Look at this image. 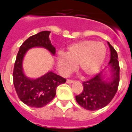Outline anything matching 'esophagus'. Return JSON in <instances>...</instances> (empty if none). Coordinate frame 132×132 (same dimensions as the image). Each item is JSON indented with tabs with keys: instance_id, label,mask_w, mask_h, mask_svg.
I'll list each match as a JSON object with an SVG mask.
<instances>
[{
	"instance_id": "obj_1",
	"label": "esophagus",
	"mask_w": 132,
	"mask_h": 132,
	"mask_svg": "<svg viewBox=\"0 0 132 132\" xmlns=\"http://www.w3.org/2000/svg\"><path fill=\"white\" fill-rule=\"evenodd\" d=\"M74 82L73 80H71V79H67V83H69V84H71V83H73Z\"/></svg>"
}]
</instances>
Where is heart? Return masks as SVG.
<instances>
[{"mask_svg":"<svg viewBox=\"0 0 132 132\" xmlns=\"http://www.w3.org/2000/svg\"><path fill=\"white\" fill-rule=\"evenodd\" d=\"M106 48L104 44L95 40H85L72 44L65 53L59 52L57 65L61 73L67 75L76 68L87 77L96 75L104 63Z\"/></svg>","mask_w":132,"mask_h":132,"instance_id":"obj_1","label":"heart"}]
</instances>
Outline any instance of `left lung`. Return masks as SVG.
Segmentation results:
<instances>
[{
    "label": "left lung",
    "mask_w": 132,
    "mask_h": 132,
    "mask_svg": "<svg viewBox=\"0 0 132 132\" xmlns=\"http://www.w3.org/2000/svg\"><path fill=\"white\" fill-rule=\"evenodd\" d=\"M111 57L109 63L111 77L105 79L103 73L96 75L91 79L83 82L82 93L75 96L77 103L87 110L95 111L105 107L110 103L118 91L120 82V65L116 51L108 42Z\"/></svg>",
    "instance_id": "8db88e82"
}]
</instances>
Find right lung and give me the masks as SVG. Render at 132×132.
Listing matches in <instances>:
<instances>
[{"instance_id": "1", "label": "right lung", "mask_w": 132, "mask_h": 132, "mask_svg": "<svg viewBox=\"0 0 132 132\" xmlns=\"http://www.w3.org/2000/svg\"><path fill=\"white\" fill-rule=\"evenodd\" d=\"M50 31H41L28 38L20 47L14 70L13 83L19 98L32 108H42L51 101L56 95L57 87L65 83L66 79L49 71L37 79H30L24 75L22 61L26 53L33 47H43L55 54V48L49 40Z\"/></svg>"}]
</instances>
